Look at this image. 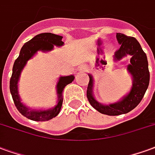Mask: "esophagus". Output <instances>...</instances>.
<instances>
[{
  "mask_svg": "<svg viewBox=\"0 0 155 155\" xmlns=\"http://www.w3.org/2000/svg\"><path fill=\"white\" fill-rule=\"evenodd\" d=\"M82 68H83V69H85V68H84V67H82Z\"/></svg>",
  "mask_w": 155,
  "mask_h": 155,
  "instance_id": "34e87169",
  "label": "esophagus"
}]
</instances>
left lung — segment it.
Returning a JSON list of instances; mask_svg holds the SVG:
<instances>
[{
    "label": "left lung",
    "instance_id": "left-lung-1",
    "mask_svg": "<svg viewBox=\"0 0 155 155\" xmlns=\"http://www.w3.org/2000/svg\"><path fill=\"white\" fill-rule=\"evenodd\" d=\"M116 39L120 47L115 53L114 60L119 61L127 55L131 56L130 64L127 66V70L131 74L133 79L130 91L120 101L109 105H103L98 102L93 96V78L90 74H88L90 80L87 90V97L91 107H94L100 113L108 116H118L128 113L135 108L144 97L150 83L147 56L143 51L137 39L120 33L116 34Z\"/></svg>",
    "mask_w": 155,
    "mask_h": 155
}]
</instances>
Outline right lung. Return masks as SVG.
Returning a JSON list of instances; mask_svg holds the SVG:
<instances>
[{
  "mask_svg": "<svg viewBox=\"0 0 155 155\" xmlns=\"http://www.w3.org/2000/svg\"><path fill=\"white\" fill-rule=\"evenodd\" d=\"M63 36L57 35L52 33H43L35 36L32 39L28 41L23 45L20 52L19 57L15 59L12 69L11 81H10V91L13 101L21 115L27 117L28 119L35 120V121H45L53 119L57 116L60 112L62 104H63V91L64 87L68 84H69L74 80V76L60 77L57 82V94L58 103L55 107L48 110H32L21 102L19 92H18V81L20 78L21 71L25 66L27 61L37 53V51H51L54 48V46L60 47L64 45V42L62 41Z\"/></svg>",
  "mask_w": 155,
  "mask_h": 155,
  "instance_id": "1",
  "label": "right lung"
}]
</instances>
